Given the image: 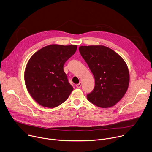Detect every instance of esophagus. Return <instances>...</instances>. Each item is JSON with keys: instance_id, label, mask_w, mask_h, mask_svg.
<instances>
[{"instance_id": "esophagus-1", "label": "esophagus", "mask_w": 152, "mask_h": 152, "mask_svg": "<svg viewBox=\"0 0 152 152\" xmlns=\"http://www.w3.org/2000/svg\"><path fill=\"white\" fill-rule=\"evenodd\" d=\"M81 85H82V83H81V82H79V83L76 84V87H77V88H80Z\"/></svg>"}]
</instances>
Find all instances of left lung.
I'll list each match as a JSON object with an SVG mask.
<instances>
[{"label":"left lung","mask_w":152,"mask_h":152,"mask_svg":"<svg viewBox=\"0 0 152 152\" xmlns=\"http://www.w3.org/2000/svg\"><path fill=\"white\" fill-rule=\"evenodd\" d=\"M79 50L95 79L94 88L87 95L88 100L103 108L114 106L129 86L126 63L115 51L104 46H81Z\"/></svg>","instance_id":"left-lung-1"}]
</instances>
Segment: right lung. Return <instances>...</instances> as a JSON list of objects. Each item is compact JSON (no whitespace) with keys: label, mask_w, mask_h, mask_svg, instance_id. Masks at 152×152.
<instances>
[{"label":"right lung","mask_w":152,"mask_h":152,"mask_svg":"<svg viewBox=\"0 0 152 152\" xmlns=\"http://www.w3.org/2000/svg\"><path fill=\"white\" fill-rule=\"evenodd\" d=\"M76 49V45H50L31 57L25 71V85L39 104L55 107L68 99L73 88L63 67Z\"/></svg>","instance_id":"1"}]
</instances>
